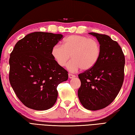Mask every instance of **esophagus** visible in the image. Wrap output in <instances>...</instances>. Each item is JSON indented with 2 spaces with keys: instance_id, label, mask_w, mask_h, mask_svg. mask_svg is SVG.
Here are the masks:
<instances>
[{
  "instance_id": "esophagus-1",
  "label": "esophagus",
  "mask_w": 135,
  "mask_h": 135,
  "mask_svg": "<svg viewBox=\"0 0 135 135\" xmlns=\"http://www.w3.org/2000/svg\"><path fill=\"white\" fill-rule=\"evenodd\" d=\"M68 77H69L70 78H74L75 77V75L74 74H71V73H69V74H68Z\"/></svg>"
}]
</instances>
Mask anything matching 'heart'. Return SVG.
Returning a JSON list of instances; mask_svg holds the SVG:
<instances>
[{"label": "heart", "mask_w": 135, "mask_h": 135, "mask_svg": "<svg viewBox=\"0 0 135 135\" xmlns=\"http://www.w3.org/2000/svg\"><path fill=\"white\" fill-rule=\"evenodd\" d=\"M101 46L96 39L85 36L72 35L63 40L62 45L57 44L51 49V55L60 67L67 65L71 71L91 69L99 61Z\"/></svg>", "instance_id": "obj_1"}]
</instances>
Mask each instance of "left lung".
Masks as SVG:
<instances>
[{"label": "left lung", "instance_id": "1", "mask_svg": "<svg viewBox=\"0 0 135 135\" xmlns=\"http://www.w3.org/2000/svg\"><path fill=\"white\" fill-rule=\"evenodd\" d=\"M89 33L97 39L101 54L91 69L78 74V96L85 109L97 110L109 106L119 94L124 81L125 58L120 46L109 36Z\"/></svg>", "mask_w": 135, "mask_h": 135}]
</instances>
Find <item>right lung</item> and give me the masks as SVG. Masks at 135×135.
I'll list each match as a JSON object with an SVG mask.
<instances>
[{
	"instance_id": "1",
	"label": "right lung",
	"mask_w": 135,
	"mask_h": 135,
	"mask_svg": "<svg viewBox=\"0 0 135 135\" xmlns=\"http://www.w3.org/2000/svg\"><path fill=\"white\" fill-rule=\"evenodd\" d=\"M62 38L61 34L35 32L19 40L11 53L10 84L28 108H51L57 101L58 84L68 80L67 71L51 55V49Z\"/></svg>"
}]
</instances>
